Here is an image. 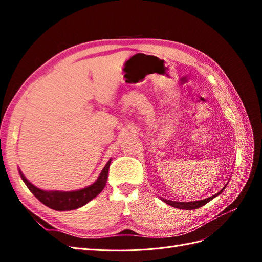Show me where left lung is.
Here are the masks:
<instances>
[{"label":"left lung","instance_id":"left-lung-1","mask_svg":"<svg viewBox=\"0 0 262 262\" xmlns=\"http://www.w3.org/2000/svg\"><path fill=\"white\" fill-rule=\"evenodd\" d=\"M225 188V187H224ZM224 188L223 189H221L220 191L217 192V193H215V194H213V195H211V196H209V198H207V199H203V200H199V201H190V202H178V201H171V200H166V199H163V201L165 202V203H167V204H169L170 207H173V208H177V209H181V210H194V209H198V208H200V207H202V205H204L205 203H208L210 200H212L214 196H216V195H219L222 191H223L224 190Z\"/></svg>","mask_w":262,"mask_h":262}]
</instances>
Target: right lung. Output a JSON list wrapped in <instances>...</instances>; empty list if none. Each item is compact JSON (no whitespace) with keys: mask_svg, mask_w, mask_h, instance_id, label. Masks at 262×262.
Segmentation results:
<instances>
[{"mask_svg":"<svg viewBox=\"0 0 262 262\" xmlns=\"http://www.w3.org/2000/svg\"><path fill=\"white\" fill-rule=\"evenodd\" d=\"M112 160H109L104 169L101 170L98 179L94 182L93 185L75 190V191H45V190L39 189L31 185L30 182L19 171L23 181L25 182L27 188L30 190L37 199L42 202L47 207L57 211H70L77 208L83 207L84 204L90 202L95 196L101 192V190L105 188L107 178H108V170Z\"/></svg>","mask_w":262,"mask_h":262,"instance_id":"1","label":"right lung"}]
</instances>
